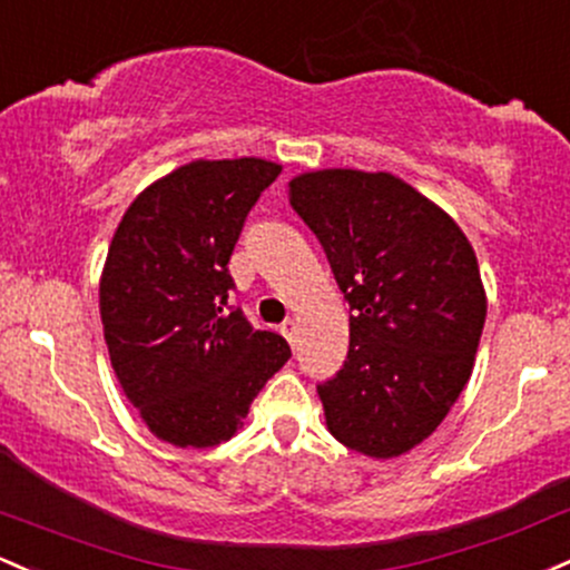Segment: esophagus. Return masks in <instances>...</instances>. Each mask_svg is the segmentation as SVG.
<instances>
[{
  "instance_id": "esophagus-1",
  "label": "esophagus",
  "mask_w": 570,
  "mask_h": 570,
  "mask_svg": "<svg viewBox=\"0 0 570 570\" xmlns=\"http://www.w3.org/2000/svg\"><path fill=\"white\" fill-rule=\"evenodd\" d=\"M281 333H284L286 341H289L292 346H295V343H297V324L292 322V318H286V322L281 324Z\"/></svg>"
}]
</instances>
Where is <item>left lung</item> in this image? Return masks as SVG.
I'll list each match as a JSON object with an SVG mask.
<instances>
[{"label": "left lung", "instance_id": "8db88e82", "mask_svg": "<svg viewBox=\"0 0 570 570\" xmlns=\"http://www.w3.org/2000/svg\"><path fill=\"white\" fill-rule=\"evenodd\" d=\"M346 297L352 343L316 384L327 428L367 458L422 443L473 371L487 299L471 243L390 173L318 170L289 184Z\"/></svg>", "mask_w": 570, "mask_h": 570}]
</instances>
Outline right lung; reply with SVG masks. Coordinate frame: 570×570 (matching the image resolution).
Segmentation results:
<instances>
[{
  "label": "right lung",
  "mask_w": 570,
  "mask_h": 570,
  "mask_svg": "<svg viewBox=\"0 0 570 570\" xmlns=\"http://www.w3.org/2000/svg\"><path fill=\"white\" fill-rule=\"evenodd\" d=\"M265 159L191 161L148 186L112 235L99 314L112 371L151 433L175 446L229 441L289 343L229 305V256L262 191Z\"/></svg>",
  "instance_id": "right-lung-1"
}]
</instances>
